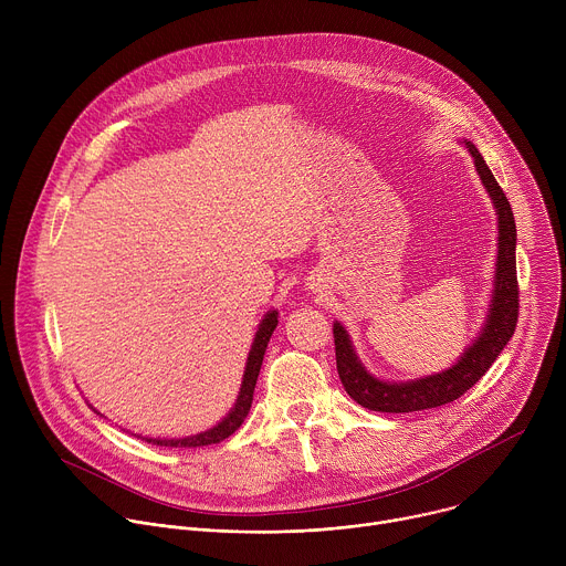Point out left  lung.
<instances>
[{
  "instance_id": "8db88e82",
  "label": "left lung",
  "mask_w": 566,
  "mask_h": 566,
  "mask_svg": "<svg viewBox=\"0 0 566 566\" xmlns=\"http://www.w3.org/2000/svg\"><path fill=\"white\" fill-rule=\"evenodd\" d=\"M468 151L474 158V168L481 177V184L486 186L500 219V255H497V273H495V293L493 304L483 325L479 338L472 347L461 356L457 365L450 369L426 376L410 382H382L367 374V369L356 358L352 340L340 322L334 325V343H336V365L338 376L345 385V391L358 402V406L374 410V412H419L446 406V402L457 400L465 394L483 374L491 369L497 360L506 343L513 338L517 317H520V284H517V264H515V217L511 203L500 188L497 179L493 177L486 160L479 154V149L465 140Z\"/></svg>"
}]
</instances>
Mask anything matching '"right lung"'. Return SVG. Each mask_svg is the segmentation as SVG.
<instances>
[{"label":"right lung","mask_w":566,"mask_h":566,"mask_svg":"<svg viewBox=\"0 0 566 566\" xmlns=\"http://www.w3.org/2000/svg\"><path fill=\"white\" fill-rule=\"evenodd\" d=\"M275 327H277V311H271L262 319L260 332L255 336L253 349L249 354L247 371H244V382H241V391L237 396L234 408L230 410V415L219 426H214L208 432H201V434H195V437H186V439H147V443L168 446V448H199V446H210V443H219V441L228 439L241 423H244V419H247V415L251 410L253 391H255V382H258L260 367H262V360H264V352H266V345H269Z\"/></svg>","instance_id":"right-lung-1"}]
</instances>
